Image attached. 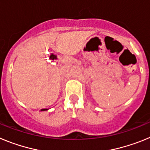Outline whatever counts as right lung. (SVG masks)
<instances>
[{
	"label": "right lung",
	"instance_id": "add662e5",
	"mask_svg": "<svg viewBox=\"0 0 150 150\" xmlns=\"http://www.w3.org/2000/svg\"><path fill=\"white\" fill-rule=\"evenodd\" d=\"M47 110V109H42V110Z\"/></svg>",
	"mask_w": 150,
	"mask_h": 150
}]
</instances>
